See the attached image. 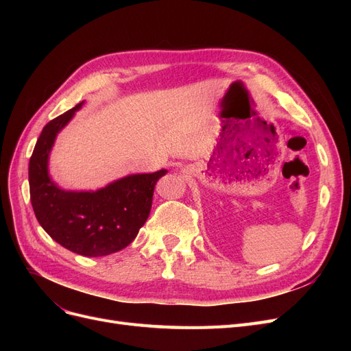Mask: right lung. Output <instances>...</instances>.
<instances>
[{"mask_svg": "<svg viewBox=\"0 0 351 351\" xmlns=\"http://www.w3.org/2000/svg\"><path fill=\"white\" fill-rule=\"evenodd\" d=\"M82 104L51 120L42 130L29 161V189L36 219L52 240L82 256L119 252L136 239L149 217L154 189L167 169L133 174L97 192H67L48 174V156L57 133Z\"/></svg>", "mask_w": 351, "mask_h": 351, "instance_id": "right-lung-1", "label": "right lung"}]
</instances>
